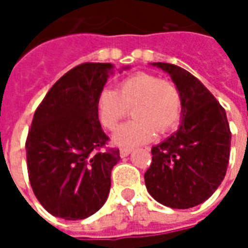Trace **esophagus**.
Segmentation results:
<instances>
[{"instance_id": "obj_1", "label": "esophagus", "mask_w": 248, "mask_h": 248, "mask_svg": "<svg viewBox=\"0 0 248 248\" xmlns=\"http://www.w3.org/2000/svg\"><path fill=\"white\" fill-rule=\"evenodd\" d=\"M133 151V149H121V151H119V154H121V156H127Z\"/></svg>"}]
</instances>
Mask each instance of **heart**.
Segmentation results:
<instances>
[{
	"mask_svg": "<svg viewBox=\"0 0 248 248\" xmlns=\"http://www.w3.org/2000/svg\"><path fill=\"white\" fill-rule=\"evenodd\" d=\"M134 110V121L121 126L113 137L115 145L133 147L177 127L182 117V94L175 83L149 73H135L119 82V90L105 87L97 99V113L105 129L114 131Z\"/></svg>",
	"mask_w": 248,
	"mask_h": 248,
	"instance_id": "heart-1",
	"label": "heart"
}]
</instances>
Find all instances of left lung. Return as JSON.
<instances>
[{
    "label": "left lung",
    "instance_id": "8db88e82",
    "mask_svg": "<svg viewBox=\"0 0 248 248\" xmlns=\"http://www.w3.org/2000/svg\"><path fill=\"white\" fill-rule=\"evenodd\" d=\"M171 77L182 94V124L166 140L153 146L145 172L147 191L171 208H190L213 195L229 166L231 131L224 108L191 73L154 62Z\"/></svg>",
    "mask_w": 248,
    "mask_h": 248
}]
</instances>
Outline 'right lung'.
I'll return each mask as SVG.
<instances>
[{"instance_id":"1","label":"right lung","mask_w":248,"mask_h":248,"mask_svg":"<svg viewBox=\"0 0 248 248\" xmlns=\"http://www.w3.org/2000/svg\"><path fill=\"white\" fill-rule=\"evenodd\" d=\"M111 70L99 62L73 67L35 110L25 145L28 174L35 198L54 217L85 219L108 197L121 156L118 149L106 150L97 99Z\"/></svg>"}]
</instances>
